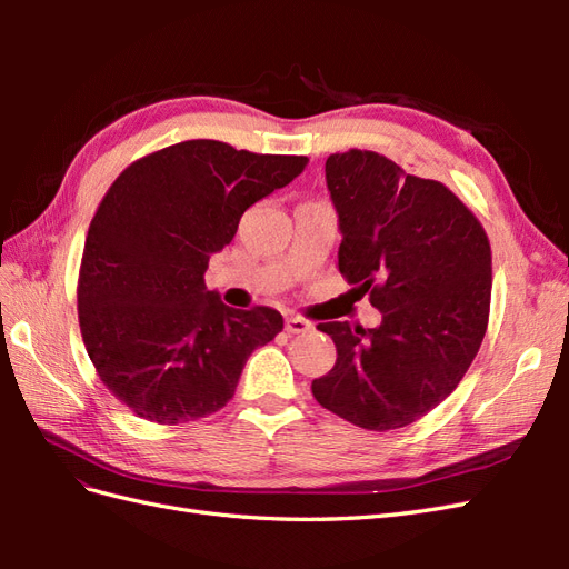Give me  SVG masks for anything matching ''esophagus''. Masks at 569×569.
Instances as JSON below:
<instances>
[{"instance_id":"obj_1","label":"esophagus","mask_w":569,"mask_h":569,"mask_svg":"<svg viewBox=\"0 0 569 569\" xmlns=\"http://www.w3.org/2000/svg\"><path fill=\"white\" fill-rule=\"evenodd\" d=\"M311 322L308 320H303L301 316H287L284 318V330L289 332V335H303V332H308L311 330Z\"/></svg>"}]
</instances>
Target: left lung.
<instances>
[{
  "instance_id": "left-lung-1",
  "label": "left lung",
  "mask_w": 569,
  "mask_h": 569,
  "mask_svg": "<svg viewBox=\"0 0 569 569\" xmlns=\"http://www.w3.org/2000/svg\"><path fill=\"white\" fill-rule=\"evenodd\" d=\"M341 244L339 272L370 291L382 322H320L337 363L316 401L363 429L406 427L449 396L487 332L491 247L449 187L351 149L325 161Z\"/></svg>"
}]
</instances>
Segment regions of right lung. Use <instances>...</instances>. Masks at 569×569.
I'll use <instances>...</instances> for the list:
<instances>
[{
  "mask_svg": "<svg viewBox=\"0 0 569 569\" xmlns=\"http://www.w3.org/2000/svg\"><path fill=\"white\" fill-rule=\"evenodd\" d=\"M306 157L189 140L134 161L90 222L78 280L84 349L101 382L137 416L178 425L211 416L282 316L239 311L209 291V258L239 218L303 173Z\"/></svg>",
  "mask_w": 569,
  "mask_h": 569,
  "instance_id": "1",
  "label": "right lung"
}]
</instances>
